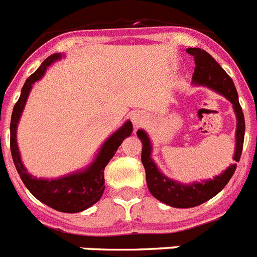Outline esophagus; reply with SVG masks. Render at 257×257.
I'll use <instances>...</instances> for the list:
<instances>
[{"label": "esophagus", "mask_w": 257, "mask_h": 257, "mask_svg": "<svg viewBox=\"0 0 257 257\" xmlns=\"http://www.w3.org/2000/svg\"><path fill=\"white\" fill-rule=\"evenodd\" d=\"M131 120H133L135 127H141L147 122V116L145 115V112L139 111V112H135L134 115H133V118H131Z\"/></svg>", "instance_id": "34e87169"}]
</instances>
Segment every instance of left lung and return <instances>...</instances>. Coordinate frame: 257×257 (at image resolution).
<instances>
[{
	"mask_svg": "<svg viewBox=\"0 0 257 257\" xmlns=\"http://www.w3.org/2000/svg\"><path fill=\"white\" fill-rule=\"evenodd\" d=\"M187 53L194 55L195 71L192 75V83L195 86H204L213 90L215 93L220 94L232 103L233 111L236 114V145L233 161L239 162L241 150H243L244 133H245V122L244 114L239 103V95L233 85V81L229 75L223 70V67L211 57L207 51L199 47H190ZM138 138L142 141V163L146 170V182L149 191L157 198L159 202L164 203L175 208H191L202 203L210 200L217 195L225 184L232 178L236 170V163L231 164L224 171L215 176L213 179L202 180V182H192L190 184L180 183L174 179H170L158 168L154 159L151 158L153 145L149 135L145 130L137 131Z\"/></svg>",
	"mask_w": 257,
	"mask_h": 257,
	"instance_id": "1",
	"label": "left lung"
}]
</instances>
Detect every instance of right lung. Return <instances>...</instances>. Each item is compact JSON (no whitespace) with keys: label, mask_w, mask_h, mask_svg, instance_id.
Segmentation results:
<instances>
[{"label":"right lung","mask_w":257,"mask_h":257,"mask_svg":"<svg viewBox=\"0 0 257 257\" xmlns=\"http://www.w3.org/2000/svg\"><path fill=\"white\" fill-rule=\"evenodd\" d=\"M62 58L61 53L53 54L45 59L42 65L37 69L30 77L26 79L24 87L21 90V95L17 103L14 106L10 120V151L13 157L14 166L17 172L21 176L22 182L26 186L33 196H36L40 202L45 203L46 206L51 207L53 210L61 211L66 213H75L85 211L93 204H95L100 199L104 191V167L107 166L116 150L122 142L130 137L133 133V123L126 120L119 127L115 133H112L104 143L100 146L99 151L94 158V161L82 170L67 174L57 179H42L37 176L30 175L25 168L21 161V154L17 145V127L21 119L22 111L28 100L33 85L40 81L46 73L47 67L51 63Z\"/></svg>","instance_id":"1"}]
</instances>
